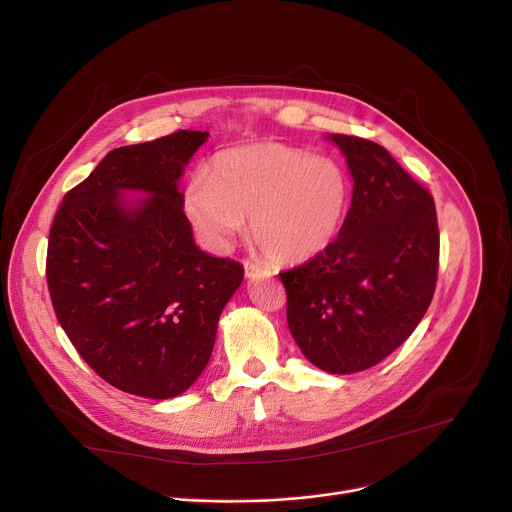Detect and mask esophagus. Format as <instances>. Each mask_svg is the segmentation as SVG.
I'll list each match as a JSON object with an SVG mask.
<instances>
[{"label": "esophagus", "instance_id": "esophagus-1", "mask_svg": "<svg viewBox=\"0 0 512 512\" xmlns=\"http://www.w3.org/2000/svg\"><path fill=\"white\" fill-rule=\"evenodd\" d=\"M245 276L255 280V278H265V276H271V271L265 267V265H257V263H245Z\"/></svg>", "mask_w": 512, "mask_h": 512}]
</instances>
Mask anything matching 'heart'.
<instances>
[{
    "label": "heart",
    "mask_w": 512,
    "mask_h": 512,
    "mask_svg": "<svg viewBox=\"0 0 512 512\" xmlns=\"http://www.w3.org/2000/svg\"><path fill=\"white\" fill-rule=\"evenodd\" d=\"M350 199L342 164L265 142L218 152L206 179L189 185L185 212L216 247H226L251 218L253 243L269 259L304 263L335 241Z\"/></svg>",
    "instance_id": "heart-1"
}]
</instances>
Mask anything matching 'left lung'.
I'll return each instance as SVG.
<instances>
[{"mask_svg":"<svg viewBox=\"0 0 512 512\" xmlns=\"http://www.w3.org/2000/svg\"><path fill=\"white\" fill-rule=\"evenodd\" d=\"M329 138L352 173V206L335 241L280 278L300 352L325 372L350 374L414 333L434 296L440 241L432 195L383 146Z\"/></svg>","mask_w":512,"mask_h":512,"instance_id":"left-lung-1","label":"left lung"}]
</instances>
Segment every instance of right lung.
I'll return each mask as SVG.
<instances>
[{
  "mask_svg": "<svg viewBox=\"0 0 512 512\" xmlns=\"http://www.w3.org/2000/svg\"><path fill=\"white\" fill-rule=\"evenodd\" d=\"M208 131H175L111 150L67 191L47 249L59 325L109 385L170 399L206 368L238 261L203 253L183 212L179 179ZM123 190L149 195L129 202Z\"/></svg>",
  "mask_w": 512,
  "mask_h": 512,
  "instance_id": "add662e5",
  "label": "right lung"
}]
</instances>
